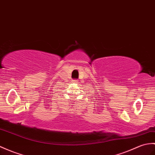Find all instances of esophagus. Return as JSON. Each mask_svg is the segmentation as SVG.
I'll return each instance as SVG.
<instances>
[{"instance_id":"1","label":"esophagus","mask_w":155,"mask_h":155,"mask_svg":"<svg viewBox=\"0 0 155 155\" xmlns=\"http://www.w3.org/2000/svg\"><path fill=\"white\" fill-rule=\"evenodd\" d=\"M73 82H74V83H78V81L77 80H73Z\"/></svg>"}]
</instances>
